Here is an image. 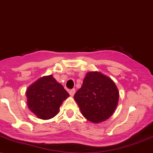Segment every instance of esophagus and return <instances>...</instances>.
<instances>
[{"label":"esophagus","mask_w":153,"mask_h":153,"mask_svg":"<svg viewBox=\"0 0 153 153\" xmlns=\"http://www.w3.org/2000/svg\"><path fill=\"white\" fill-rule=\"evenodd\" d=\"M75 91H76V90H75V89H71V90L69 91V94L71 95V97H73L74 95V94H75Z\"/></svg>","instance_id":"34e87169"}]
</instances>
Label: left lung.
<instances>
[{
  "mask_svg": "<svg viewBox=\"0 0 153 153\" xmlns=\"http://www.w3.org/2000/svg\"><path fill=\"white\" fill-rule=\"evenodd\" d=\"M119 97V90L112 79L100 71H89L74 98L86 119L100 123L112 115Z\"/></svg>",
  "mask_w": 153,
  "mask_h": 153,
  "instance_id": "8db88e82",
  "label": "left lung"
}]
</instances>
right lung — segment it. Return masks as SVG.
I'll use <instances>...</instances> for the list:
<instances>
[{"label":"right lung","instance_id":"add662e5","mask_svg":"<svg viewBox=\"0 0 153 153\" xmlns=\"http://www.w3.org/2000/svg\"><path fill=\"white\" fill-rule=\"evenodd\" d=\"M28 109L41 120H49L59 113L62 102L69 97L61 84L52 75L44 76L26 89Z\"/></svg>","mask_w":153,"mask_h":153}]
</instances>
